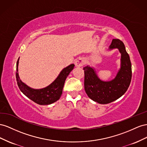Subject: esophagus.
Returning a JSON list of instances; mask_svg holds the SVG:
<instances>
[{"label": "esophagus", "mask_w": 147, "mask_h": 147, "mask_svg": "<svg viewBox=\"0 0 147 147\" xmlns=\"http://www.w3.org/2000/svg\"><path fill=\"white\" fill-rule=\"evenodd\" d=\"M85 61L84 60H83L82 58H78V60H76V62H75V65L78 67L82 66L84 65L85 64Z\"/></svg>", "instance_id": "obj_1"}]
</instances>
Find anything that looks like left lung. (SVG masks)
Segmentation results:
<instances>
[{"instance_id": "1", "label": "left lung", "mask_w": 147, "mask_h": 147, "mask_svg": "<svg viewBox=\"0 0 147 147\" xmlns=\"http://www.w3.org/2000/svg\"><path fill=\"white\" fill-rule=\"evenodd\" d=\"M118 49L121 54V68L116 76L110 81L98 78L94 68L85 66L84 89L90 99L100 104H107L118 99L125 94L132 78V66L124 43L118 39H113L109 49Z\"/></svg>"}]
</instances>
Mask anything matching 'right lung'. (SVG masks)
I'll use <instances>...</instances> for the list:
<instances>
[{
  "label": "right lung",
  "instance_id": "1",
  "mask_svg": "<svg viewBox=\"0 0 147 147\" xmlns=\"http://www.w3.org/2000/svg\"><path fill=\"white\" fill-rule=\"evenodd\" d=\"M18 61L19 58L16 63V81L19 89L28 98L40 105L52 104L59 100L62 94L66 79L74 66V64H71L65 68L61 71L55 80L47 87L43 89H34L29 87L21 81L18 73Z\"/></svg>",
  "mask_w": 147,
  "mask_h": 147
}]
</instances>
